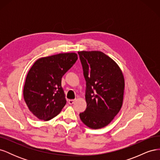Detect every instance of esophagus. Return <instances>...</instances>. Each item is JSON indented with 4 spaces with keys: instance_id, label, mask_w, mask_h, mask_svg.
I'll list each match as a JSON object with an SVG mask.
<instances>
[{
    "instance_id": "1",
    "label": "esophagus",
    "mask_w": 160,
    "mask_h": 160,
    "mask_svg": "<svg viewBox=\"0 0 160 160\" xmlns=\"http://www.w3.org/2000/svg\"><path fill=\"white\" fill-rule=\"evenodd\" d=\"M68 103H69V104H70V105L73 104V103H75V100H74V99H69V101H68Z\"/></svg>"
}]
</instances>
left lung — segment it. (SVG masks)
Listing matches in <instances>:
<instances>
[{
  "label": "left lung",
  "instance_id": "left-lung-1",
  "mask_svg": "<svg viewBox=\"0 0 160 160\" xmlns=\"http://www.w3.org/2000/svg\"><path fill=\"white\" fill-rule=\"evenodd\" d=\"M86 81L87 108L79 117L88 128L105 127L123 104L125 81L119 65L101 51H79Z\"/></svg>",
  "mask_w": 160,
  "mask_h": 160
}]
</instances>
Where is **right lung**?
<instances>
[{
    "mask_svg": "<svg viewBox=\"0 0 160 160\" xmlns=\"http://www.w3.org/2000/svg\"><path fill=\"white\" fill-rule=\"evenodd\" d=\"M78 59L75 52L38 59L26 77L24 99L31 112L41 120L49 121L59 114L66 104L62 77Z\"/></svg>",
    "mask_w": 160,
    "mask_h": 160,
    "instance_id": "add662e5",
    "label": "right lung"
}]
</instances>
